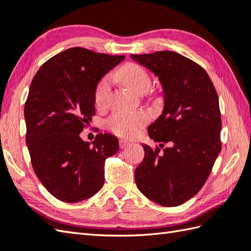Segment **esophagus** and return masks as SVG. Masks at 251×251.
Listing matches in <instances>:
<instances>
[{
  "instance_id": "esophagus-1",
  "label": "esophagus",
  "mask_w": 251,
  "mask_h": 251,
  "mask_svg": "<svg viewBox=\"0 0 251 251\" xmlns=\"http://www.w3.org/2000/svg\"><path fill=\"white\" fill-rule=\"evenodd\" d=\"M129 145H130L129 141H127V140H120V148H121V149H124V148H126V147H128Z\"/></svg>"
}]
</instances>
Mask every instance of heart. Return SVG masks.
Listing matches in <instances>:
<instances>
[{"label": "heart", "instance_id": "1", "mask_svg": "<svg viewBox=\"0 0 251 251\" xmlns=\"http://www.w3.org/2000/svg\"><path fill=\"white\" fill-rule=\"evenodd\" d=\"M117 76L129 89L135 93L142 94L151 86L152 79L145 68L137 63H126L117 71ZM112 79L105 75L100 79L95 89V103L102 108L108 101L111 90ZM149 122V115L146 112L135 113L114 114L108 121V127L115 135L124 138H134L139 134L140 129Z\"/></svg>", "mask_w": 251, "mask_h": 251}]
</instances>
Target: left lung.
I'll list each match as a JSON object with an SVG mask.
<instances>
[{
	"instance_id": "8db88e82",
	"label": "left lung",
	"mask_w": 251,
	"mask_h": 251,
	"mask_svg": "<svg viewBox=\"0 0 251 251\" xmlns=\"http://www.w3.org/2000/svg\"><path fill=\"white\" fill-rule=\"evenodd\" d=\"M149 69L163 88L162 114L149 126L151 139L170 142L161 152L142 145L145 158L135 170L138 189L165 207L183 204L199 193L221 151L219 98L207 72L178 52L130 55Z\"/></svg>"
}]
</instances>
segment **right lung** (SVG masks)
I'll return each instance as SVG.
<instances>
[{
    "instance_id": "obj_1",
    "label": "right lung",
    "mask_w": 251,
    "mask_h": 251,
    "mask_svg": "<svg viewBox=\"0 0 251 251\" xmlns=\"http://www.w3.org/2000/svg\"><path fill=\"white\" fill-rule=\"evenodd\" d=\"M124 58L73 47L47 60L32 79L25 142L37 178L61 201H82L103 186L104 161L119 151V140L99 134L90 145L79 134L95 114L100 79Z\"/></svg>"
}]
</instances>
